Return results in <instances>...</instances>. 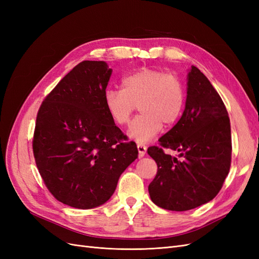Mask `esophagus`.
<instances>
[{"label": "esophagus", "instance_id": "esophagus-1", "mask_svg": "<svg viewBox=\"0 0 259 259\" xmlns=\"http://www.w3.org/2000/svg\"><path fill=\"white\" fill-rule=\"evenodd\" d=\"M137 149H138V155L139 158H143V156L146 154V151H147V147L143 144H138L137 145Z\"/></svg>", "mask_w": 259, "mask_h": 259}]
</instances>
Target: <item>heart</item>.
<instances>
[{
  "mask_svg": "<svg viewBox=\"0 0 259 259\" xmlns=\"http://www.w3.org/2000/svg\"><path fill=\"white\" fill-rule=\"evenodd\" d=\"M185 92L177 76L154 69H142L124 76L121 90L105 93V107L111 120L125 125L136 106L142 113L127 130L131 139L139 144L150 142L163 127L175 124L182 115Z\"/></svg>",
  "mask_w": 259,
  "mask_h": 259,
  "instance_id": "b5f03b06",
  "label": "heart"
}]
</instances>
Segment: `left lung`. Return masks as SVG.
Wrapping results in <instances>:
<instances>
[{
    "label": "left lung",
    "mask_w": 259,
    "mask_h": 259,
    "mask_svg": "<svg viewBox=\"0 0 259 259\" xmlns=\"http://www.w3.org/2000/svg\"><path fill=\"white\" fill-rule=\"evenodd\" d=\"M159 143L148 148L158 165L148 187L154 204L184 211L213 200L230 169V120L221 96L197 67L188 72L183 115ZM164 148L180 154L167 155Z\"/></svg>",
    "instance_id": "obj_1"
}]
</instances>
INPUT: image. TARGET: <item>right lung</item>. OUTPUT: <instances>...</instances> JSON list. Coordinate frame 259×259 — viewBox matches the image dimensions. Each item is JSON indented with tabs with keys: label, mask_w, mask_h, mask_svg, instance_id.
<instances>
[{
	"label": "right lung",
	"mask_w": 259,
	"mask_h": 259,
	"mask_svg": "<svg viewBox=\"0 0 259 259\" xmlns=\"http://www.w3.org/2000/svg\"><path fill=\"white\" fill-rule=\"evenodd\" d=\"M111 73L105 61L80 62L37 112L32 144L37 169L54 197L71 207L103 205L138 156L136 144L123 142L106 110Z\"/></svg>",
	"instance_id": "add662e5"
}]
</instances>
